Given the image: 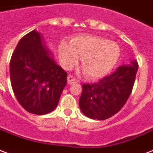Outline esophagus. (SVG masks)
I'll return each instance as SVG.
<instances>
[{"label":"esophagus","instance_id":"1","mask_svg":"<svg viewBox=\"0 0 153 153\" xmlns=\"http://www.w3.org/2000/svg\"><path fill=\"white\" fill-rule=\"evenodd\" d=\"M77 82V80L75 79V78L73 77L72 76L69 75L68 76V85H72V84H75Z\"/></svg>","mask_w":153,"mask_h":153}]
</instances>
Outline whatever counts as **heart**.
Listing matches in <instances>:
<instances>
[{
	"instance_id": "b5f03b06",
	"label": "heart",
	"mask_w": 153,
	"mask_h": 153,
	"mask_svg": "<svg viewBox=\"0 0 153 153\" xmlns=\"http://www.w3.org/2000/svg\"><path fill=\"white\" fill-rule=\"evenodd\" d=\"M60 60L67 68L81 59V68L89 79L102 77L112 70L119 59L120 48L114 42L100 36L85 35L74 38L69 44L61 43Z\"/></svg>"
}]
</instances>
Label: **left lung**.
Here are the masks:
<instances>
[{
	"label": "left lung",
	"mask_w": 153,
	"mask_h": 153,
	"mask_svg": "<svg viewBox=\"0 0 153 153\" xmlns=\"http://www.w3.org/2000/svg\"><path fill=\"white\" fill-rule=\"evenodd\" d=\"M137 70L138 64L134 59L97 83L84 84L79 100L82 113L97 120H105L118 113L132 91Z\"/></svg>",
	"instance_id": "obj_1"
}]
</instances>
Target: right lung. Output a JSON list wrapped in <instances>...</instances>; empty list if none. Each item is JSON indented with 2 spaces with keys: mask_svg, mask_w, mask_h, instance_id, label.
Segmentation results:
<instances>
[{
  "mask_svg": "<svg viewBox=\"0 0 153 153\" xmlns=\"http://www.w3.org/2000/svg\"><path fill=\"white\" fill-rule=\"evenodd\" d=\"M13 91L30 113L54 111L67 84V72L56 64L42 35L35 30L18 42L10 64Z\"/></svg>",
  "mask_w": 153,
  "mask_h": 153,
  "instance_id": "right-lung-1",
  "label": "right lung"
}]
</instances>
